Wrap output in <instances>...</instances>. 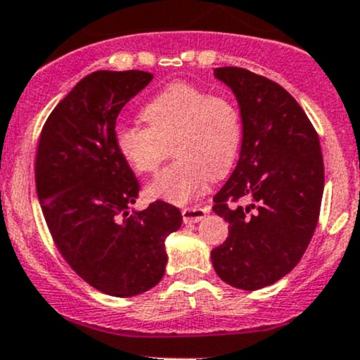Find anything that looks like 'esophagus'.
Wrapping results in <instances>:
<instances>
[{"instance_id": "34e87169", "label": "esophagus", "mask_w": 360, "mask_h": 360, "mask_svg": "<svg viewBox=\"0 0 360 360\" xmlns=\"http://www.w3.org/2000/svg\"><path fill=\"white\" fill-rule=\"evenodd\" d=\"M209 210L204 209V207H187V209L181 210V215H184L185 224H195L205 217Z\"/></svg>"}]
</instances>
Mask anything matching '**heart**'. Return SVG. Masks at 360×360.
Listing matches in <instances>:
<instances>
[{"label":"heart","instance_id":"1","mask_svg":"<svg viewBox=\"0 0 360 360\" xmlns=\"http://www.w3.org/2000/svg\"><path fill=\"white\" fill-rule=\"evenodd\" d=\"M141 117L148 128L122 124L116 129V148L131 170L148 175L172 150L179 156L148 185L150 197L187 204L210 175H224L238 156L243 128L229 97L175 82L143 108Z\"/></svg>","mask_w":360,"mask_h":360}]
</instances>
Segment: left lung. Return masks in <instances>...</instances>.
Returning a JSON list of instances; mask_svg holds the SVG:
<instances>
[{
    "label": "left lung",
    "instance_id": "1",
    "mask_svg": "<svg viewBox=\"0 0 360 360\" xmlns=\"http://www.w3.org/2000/svg\"><path fill=\"white\" fill-rule=\"evenodd\" d=\"M214 75L238 99L243 145L214 197L229 238L210 259L222 281L252 291L288 274L310 244L323 195L322 150L305 111L280 84L239 67ZM239 200L247 205L236 206Z\"/></svg>",
    "mask_w": 360,
    "mask_h": 360
}]
</instances>
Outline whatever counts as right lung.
<instances>
[{
  "label": "right lung",
  "instance_id": "1",
  "mask_svg": "<svg viewBox=\"0 0 360 360\" xmlns=\"http://www.w3.org/2000/svg\"><path fill=\"white\" fill-rule=\"evenodd\" d=\"M143 70H97L77 82L46 120L35 180L45 222L70 268L111 297H136L167 268L165 239L179 231L176 207L136 202L139 184L116 148L117 114L151 82Z\"/></svg>",
  "mask_w": 360,
  "mask_h": 360
}]
</instances>
